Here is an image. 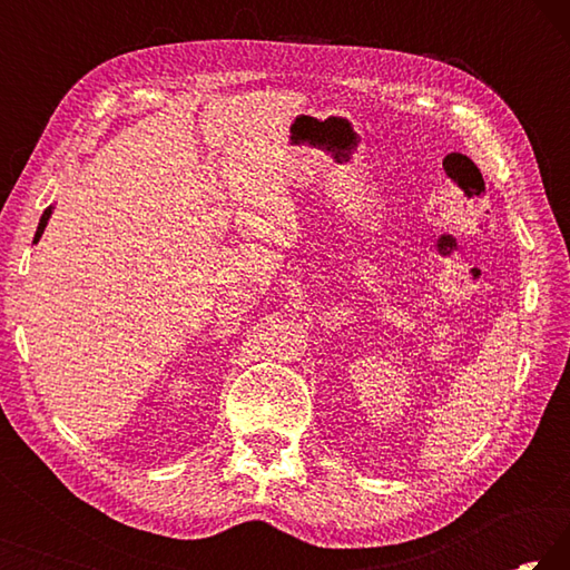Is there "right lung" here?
Returning <instances> with one entry per match:
<instances>
[{"label": "right lung", "instance_id": "add662e5", "mask_svg": "<svg viewBox=\"0 0 570 570\" xmlns=\"http://www.w3.org/2000/svg\"><path fill=\"white\" fill-rule=\"evenodd\" d=\"M50 216H52V206H50V208H45V214H42V218H40V226H37V234H35V244H37V240L42 238V234H45V226H47V220H50Z\"/></svg>", "mask_w": 570, "mask_h": 570}]
</instances>
